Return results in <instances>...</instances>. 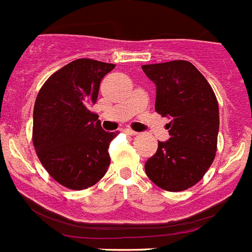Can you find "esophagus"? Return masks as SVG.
I'll list each match as a JSON object with an SVG mask.
<instances>
[{
    "instance_id": "esophagus-1",
    "label": "esophagus",
    "mask_w": 252,
    "mask_h": 252,
    "mask_svg": "<svg viewBox=\"0 0 252 252\" xmlns=\"http://www.w3.org/2000/svg\"><path fill=\"white\" fill-rule=\"evenodd\" d=\"M125 132H126V134H127V135H131V136H135V135L138 134L136 131L131 130V128H126V130H125Z\"/></svg>"
}]
</instances>
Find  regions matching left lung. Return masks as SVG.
Masks as SVG:
<instances>
[{"instance_id":"left-lung-1","label":"left lung","mask_w":252,"mask_h":252,"mask_svg":"<svg viewBox=\"0 0 252 252\" xmlns=\"http://www.w3.org/2000/svg\"><path fill=\"white\" fill-rule=\"evenodd\" d=\"M156 85V111L171 118L170 139L158 141L145 174L159 188L180 192L203 178L213 163L219 132V105L202 73L187 60L141 65Z\"/></svg>"}]
</instances>
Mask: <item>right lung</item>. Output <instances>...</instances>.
Masks as SVG:
<instances>
[{
    "mask_svg": "<svg viewBox=\"0 0 252 252\" xmlns=\"http://www.w3.org/2000/svg\"><path fill=\"white\" fill-rule=\"evenodd\" d=\"M114 64L77 59L49 77L33 109V145L39 161L56 182L82 190L107 172L109 143L117 136L100 126L90 111L100 81Z\"/></svg>",
    "mask_w": 252,
    "mask_h": 252,
    "instance_id": "obj_1",
    "label": "right lung"
}]
</instances>
